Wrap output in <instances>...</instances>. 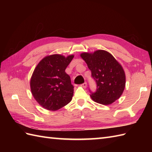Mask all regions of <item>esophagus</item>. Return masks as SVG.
Returning a JSON list of instances; mask_svg holds the SVG:
<instances>
[{"instance_id": "34e87169", "label": "esophagus", "mask_w": 152, "mask_h": 152, "mask_svg": "<svg viewBox=\"0 0 152 152\" xmlns=\"http://www.w3.org/2000/svg\"><path fill=\"white\" fill-rule=\"evenodd\" d=\"M82 87H83V88H87V83L86 82H84L83 83H82V84L81 85Z\"/></svg>"}]
</instances>
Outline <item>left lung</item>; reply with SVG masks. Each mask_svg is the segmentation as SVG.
Wrapping results in <instances>:
<instances>
[{
    "label": "left lung",
    "mask_w": 152,
    "mask_h": 152,
    "mask_svg": "<svg viewBox=\"0 0 152 152\" xmlns=\"http://www.w3.org/2000/svg\"><path fill=\"white\" fill-rule=\"evenodd\" d=\"M81 57L88 64L96 84L95 92L89 89L93 101L108 105L120 97L125 86V74L115 58L104 50L83 53Z\"/></svg>",
    "instance_id": "1"
}]
</instances>
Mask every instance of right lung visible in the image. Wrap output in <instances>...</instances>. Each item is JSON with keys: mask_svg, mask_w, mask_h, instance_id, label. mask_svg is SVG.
Listing matches in <instances>:
<instances>
[{"mask_svg": "<svg viewBox=\"0 0 152 152\" xmlns=\"http://www.w3.org/2000/svg\"><path fill=\"white\" fill-rule=\"evenodd\" d=\"M74 56L64 57L51 55L40 61L31 80V89L35 100L43 108L57 110L71 101L74 86L65 69Z\"/></svg>", "mask_w": 152, "mask_h": 152, "instance_id": "1", "label": "right lung"}]
</instances>
